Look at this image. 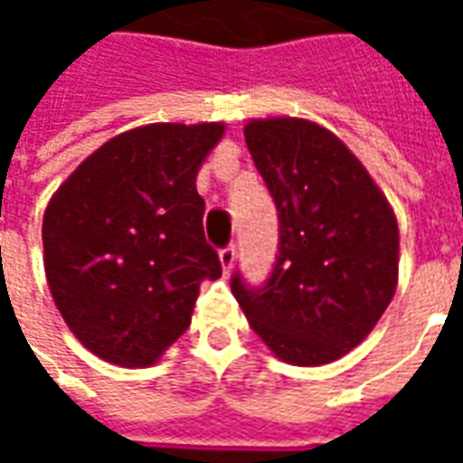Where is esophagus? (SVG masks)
Wrapping results in <instances>:
<instances>
[{
  "mask_svg": "<svg viewBox=\"0 0 463 463\" xmlns=\"http://www.w3.org/2000/svg\"><path fill=\"white\" fill-rule=\"evenodd\" d=\"M221 265L222 272L231 275L232 268H235V248H232V245H228V248H222L221 250Z\"/></svg>",
  "mask_w": 463,
  "mask_h": 463,
  "instance_id": "1",
  "label": "esophagus"
}]
</instances>
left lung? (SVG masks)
<instances>
[{"instance_id": "obj_1", "label": "left lung", "mask_w": 463, "mask_h": 463, "mask_svg": "<svg viewBox=\"0 0 463 463\" xmlns=\"http://www.w3.org/2000/svg\"><path fill=\"white\" fill-rule=\"evenodd\" d=\"M245 143L280 213V255L262 290L232 295L272 354L320 367L374 330L399 282V225L354 153L320 123L250 118Z\"/></svg>"}]
</instances>
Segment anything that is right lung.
Instances as JSON below:
<instances>
[{"instance_id":"right-lung-1","label":"right lung","mask_w":463,"mask_h":463,"mask_svg":"<svg viewBox=\"0 0 463 463\" xmlns=\"http://www.w3.org/2000/svg\"><path fill=\"white\" fill-rule=\"evenodd\" d=\"M225 123H146L99 146L44 211L56 310L89 352L148 367L188 330L201 282L222 275L195 175Z\"/></svg>"}]
</instances>
